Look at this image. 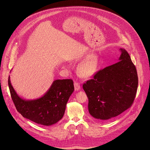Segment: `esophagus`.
<instances>
[{
    "mask_svg": "<svg viewBox=\"0 0 150 150\" xmlns=\"http://www.w3.org/2000/svg\"><path fill=\"white\" fill-rule=\"evenodd\" d=\"M74 87H75V91H79L81 88V86L78 82H74Z\"/></svg>",
    "mask_w": 150,
    "mask_h": 150,
    "instance_id": "esophagus-1",
    "label": "esophagus"
}]
</instances>
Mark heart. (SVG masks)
I'll use <instances>...</instances> for the list:
<instances>
[{
	"mask_svg": "<svg viewBox=\"0 0 150 150\" xmlns=\"http://www.w3.org/2000/svg\"><path fill=\"white\" fill-rule=\"evenodd\" d=\"M100 67V59L97 54H91L83 60L77 67L78 75L83 78L93 76Z\"/></svg>",
	"mask_w": 150,
	"mask_h": 150,
	"instance_id": "obj_1",
	"label": "heart"
}]
</instances>
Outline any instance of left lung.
I'll return each mask as SVG.
<instances>
[{
  "label": "left lung",
  "instance_id": "1",
  "mask_svg": "<svg viewBox=\"0 0 150 150\" xmlns=\"http://www.w3.org/2000/svg\"><path fill=\"white\" fill-rule=\"evenodd\" d=\"M119 62L99 71L83 83L88 111L95 119L107 120L129 108L137 93L138 78L127 52L120 49Z\"/></svg>",
  "mask_w": 150,
  "mask_h": 150
}]
</instances>
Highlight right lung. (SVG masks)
Segmentation results:
<instances>
[{
  "mask_svg": "<svg viewBox=\"0 0 150 150\" xmlns=\"http://www.w3.org/2000/svg\"><path fill=\"white\" fill-rule=\"evenodd\" d=\"M8 85L17 111L24 117L47 126L56 123L63 117L68 101L74 91L72 79H56L42 97L25 100L17 94L11 84L10 76Z\"/></svg>",
  "mask_w": 150,
  "mask_h": 150,
  "instance_id": "add662e5",
  "label": "right lung"
}]
</instances>
